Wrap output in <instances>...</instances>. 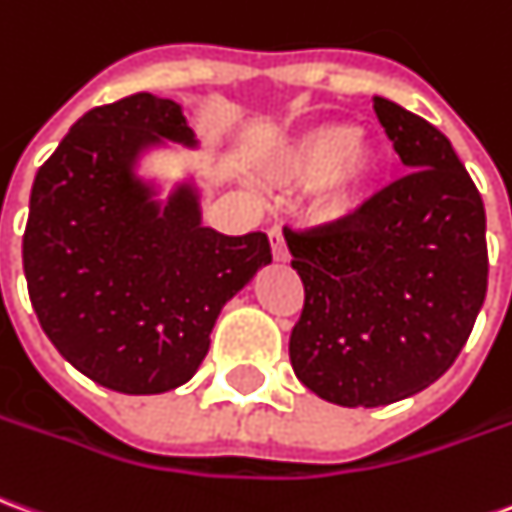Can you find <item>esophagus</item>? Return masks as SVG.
Segmentation results:
<instances>
[{
    "instance_id": "esophagus-1",
    "label": "esophagus",
    "mask_w": 512,
    "mask_h": 512,
    "mask_svg": "<svg viewBox=\"0 0 512 512\" xmlns=\"http://www.w3.org/2000/svg\"><path fill=\"white\" fill-rule=\"evenodd\" d=\"M268 244H271V257L277 260V263H285L288 260V246L282 241V232L274 227V230H268Z\"/></svg>"
}]
</instances>
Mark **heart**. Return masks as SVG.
<instances>
[{"label":"heart","instance_id":"b5f03b06","mask_svg":"<svg viewBox=\"0 0 512 512\" xmlns=\"http://www.w3.org/2000/svg\"><path fill=\"white\" fill-rule=\"evenodd\" d=\"M385 174L382 144L343 121H318L285 135L257 163V177L277 188L307 185L302 216L310 227L349 230L363 219Z\"/></svg>","mask_w":512,"mask_h":512}]
</instances>
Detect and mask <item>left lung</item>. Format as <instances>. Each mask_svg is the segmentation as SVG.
I'll return each mask as SVG.
<instances>
[{
  "instance_id": "1",
  "label": "left lung",
  "mask_w": 512,
  "mask_h": 512,
  "mask_svg": "<svg viewBox=\"0 0 512 512\" xmlns=\"http://www.w3.org/2000/svg\"><path fill=\"white\" fill-rule=\"evenodd\" d=\"M374 113L410 174L349 230H285L305 285L293 374L341 407L430 388L466 346L488 291L485 205L449 138L391 99L374 96Z\"/></svg>"
}]
</instances>
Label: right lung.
<instances>
[{
    "label": "right lung",
    "mask_w": 512,
    "mask_h": 512,
    "mask_svg": "<svg viewBox=\"0 0 512 512\" xmlns=\"http://www.w3.org/2000/svg\"><path fill=\"white\" fill-rule=\"evenodd\" d=\"M199 149L174 99L88 110L35 174L24 277L46 338L110 391L166 393L202 366L221 307L271 263L263 232L202 224L194 171L163 188L155 152Z\"/></svg>",
    "instance_id": "add662e5"
}]
</instances>
